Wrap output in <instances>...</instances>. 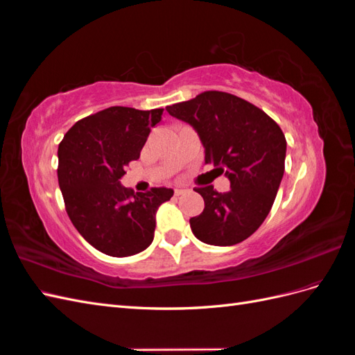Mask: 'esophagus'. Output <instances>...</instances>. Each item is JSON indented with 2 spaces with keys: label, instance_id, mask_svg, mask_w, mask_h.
I'll return each mask as SVG.
<instances>
[{
  "label": "esophagus",
  "instance_id": "esophagus-1",
  "mask_svg": "<svg viewBox=\"0 0 355 355\" xmlns=\"http://www.w3.org/2000/svg\"><path fill=\"white\" fill-rule=\"evenodd\" d=\"M185 189H182V188H175V196L176 197H179V196H184L185 194Z\"/></svg>",
  "mask_w": 355,
  "mask_h": 355
}]
</instances>
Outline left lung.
<instances>
[{
	"mask_svg": "<svg viewBox=\"0 0 355 355\" xmlns=\"http://www.w3.org/2000/svg\"><path fill=\"white\" fill-rule=\"evenodd\" d=\"M166 110L196 128L206 164L231 182L228 192L211 185L196 188L204 210L189 219L192 232L211 245L249 239L270 213L284 175L287 144L280 125L253 103L225 92H204Z\"/></svg>",
	"mask_w": 355,
	"mask_h": 355,
	"instance_id": "1",
	"label": "left lung"
}]
</instances>
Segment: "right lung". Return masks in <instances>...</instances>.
I'll use <instances>...</instances> for the list:
<instances>
[{
  "label": "right lung",
  "instance_id": "add662e5",
  "mask_svg": "<svg viewBox=\"0 0 355 355\" xmlns=\"http://www.w3.org/2000/svg\"><path fill=\"white\" fill-rule=\"evenodd\" d=\"M164 110L111 106L83 118L58 149V179L73 227L99 252L125 257L154 240L155 213L173 189L135 192L121 185L125 167L137 159Z\"/></svg>",
  "mask_w": 355,
  "mask_h": 355
}]
</instances>
